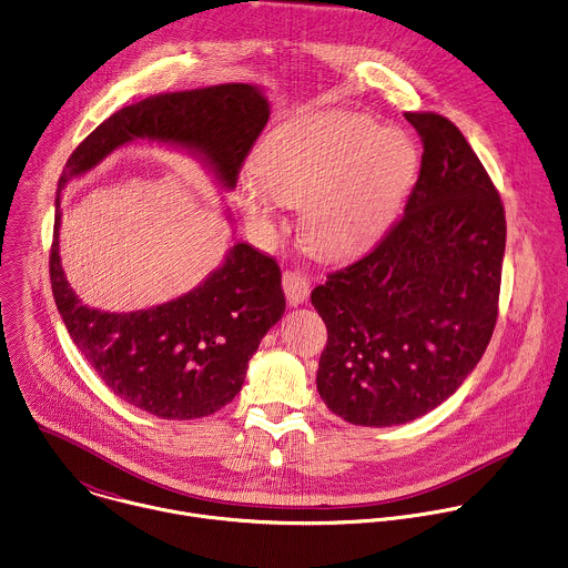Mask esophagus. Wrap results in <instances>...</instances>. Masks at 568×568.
Segmentation results:
<instances>
[{
	"instance_id": "34e87169",
	"label": "esophagus",
	"mask_w": 568,
	"mask_h": 568,
	"mask_svg": "<svg viewBox=\"0 0 568 568\" xmlns=\"http://www.w3.org/2000/svg\"><path fill=\"white\" fill-rule=\"evenodd\" d=\"M283 290H285V296L290 301V305H301L303 301H307L310 296V281L296 272V270H287L283 272Z\"/></svg>"
}]
</instances>
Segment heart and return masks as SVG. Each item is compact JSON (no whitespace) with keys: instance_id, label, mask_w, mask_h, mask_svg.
Returning a JSON list of instances; mask_svg holds the SVG:
<instances>
[{"instance_id":"heart-1","label":"heart","mask_w":568,"mask_h":568,"mask_svg":"<svg viewBox=\"0 0 568 568\" xmlns=\"http://www.w3.org/2000/svg\"><path fill=\"white\" fill-rule=\"evenodd\" d=\"M418 168L412 139L354 112H321L272 128L234 183V201L261 227L303 205L307 250L332 263L369 252L392 225Z\"/></svg>"}]
</instances>
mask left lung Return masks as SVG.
<instances>
[{"instance_id": "8db88e82", "label": "left lung", "mask_w": 568, "mask_h": 568, "mask_svg": "<svg viewBox=\"0 0 568 568\" xmlns=\"http://www.w3.org/2000/svg\"><path fill=\"white\" fill-rule=\"evenodd\" d=\"M423 163L403 219L361 261L312 292L327 325L316 387L352 425L412 423L454 396L498 318L505 207L463 132L405 112Z\"/></svg>"}]
</instances>
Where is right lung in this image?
Masks as SVG:
<instances>
[{
    "mask_svg": "<svg viewBox=\"0 0 568 568\" xmlns=\"http://www.w3.org/2000/svg\"><path fill=\"white\" fill-rule=\"evenodd\" d=\"M267 119L270 101L256 83L148 97L90 132L59 176L50 283L61 321L105 387L156 418H203L232 403L250 358L285 312L281 267L272 256L236 241L221 265L179 298L136 312L88 307L61 267V190L119 148L159 143L196 156L219 187L230 192ZM225 214L232 223L230 212Z\"/></svg>",
    "mask_w": 568,
    "mask_h": 568,
    "instance_id": "1",
    "label": "right lung"
}]
</instances>
